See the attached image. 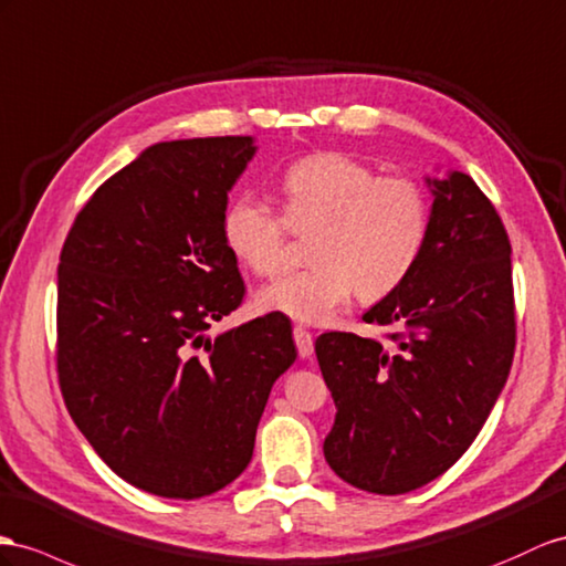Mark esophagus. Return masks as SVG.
I'll return each instance as SVG.
<instances>
[{
  "mask_svg": "<svg viewBox=\"0 0 566 566\" xmlns=\"http://www.w3.org/2000/svg\"><path fill=\"white\" fill-rule=\"evenodd\" d=\"M294 342H296V349H298L301 358H308L313 354V335L308 329L294 327Z\"/></svg>",
  "mask_w": 566,
  "mask_h": 566,
  "instance_id": "esophagus-1",
  "label": "esophagus"
}]
</instances>
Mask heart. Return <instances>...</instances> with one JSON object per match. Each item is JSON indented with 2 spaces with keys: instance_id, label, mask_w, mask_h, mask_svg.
<instances>
[{
  "instance_id": "heart-1",
  "label": "heart",
  "mask_w": 566,
  "mask_h": 566,
  "mask_svg": "<svg viewBox=\"0 0 566 566\" xmlns=\"http://www.w3.org/2000/svg\"><path fill=\"white\" fill-rule=\"evenodd\" d=\"M284 217L253 198L224 212V241L260 277H277L289 263V229L311 234L315 268L265 286L260 308L303 325H325L358 296L380 301L409 280L423 255L430 206L421 186L378 177L342 153L303 157L280 181Z\"/></svg>"
}]
</instances>
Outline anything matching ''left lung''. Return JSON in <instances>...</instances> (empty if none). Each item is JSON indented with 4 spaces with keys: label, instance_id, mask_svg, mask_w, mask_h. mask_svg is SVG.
<instances>
[{
    "label": "left lung",
    "instance_id": "left-lung-1",
    "mask_svg": "<svg viewBox=\"0 0 566 566\" xmlns=\"http://www.w3.org/2000/svg\"><path fill=\"white\" fill-rule=\"evenodd\" d=\"M432 193L421 260L364 315L397 349L325 332L315 356L335 399L323 452L342 481L401 495L442 475L495 407L516 346L512 245L495 206L463 171Z\"/></svg>",
    "mask_w": 566,
    "mask_h": 566
}]
</instances>
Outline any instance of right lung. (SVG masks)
Returning <instances> with one entry per match:
<instances>
[{
	"label": "right lung",
	"instance_id": "1",
	"mask_svg": "<svg viewBox=\"0 0 566 566\" xmlns=\"http://www.w3.org/2000/svg\"><path fill=\"white\" fill-rule=\"evenodd\" d=\"M255 150L251 136L150 145L85 202L60 255L66 409L114 473L159 497L198 500L239 478L296 360L282 313L208 337L245 294L224 212Z\"/></svg>",
	"mask_w": 566,
	"mask_h": 566
}]
</instances>
